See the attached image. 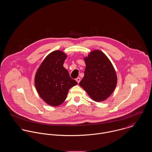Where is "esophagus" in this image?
Wrapping results in <instances>:
<instances>
[{
    "label": "esophagus",
    "mask_w": 152,
    "mask_h": 152,
    "mask_svg": "<svg viewBox=\"0 0 152 152\" xmlns=\"http://www.w3.org/2000/svg\"><path fill=\"white\" fill-rule=\"evenodd\" d=\"M76 81H77V82L79 84V83H80V81H81V78H80V77H78V78L76 79Z\"/></svg>",
    "instance_id": "34e87169"
}]
</instances>
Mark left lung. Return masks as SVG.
Returning <instances> with one entry per match:
<instances>
[{
    "mask_svg": "<svg viewBox=\"0 0 152 152\" xmlns=\"http://www.w3.org/2000/svg\"><path fill=\"white\" fill-rule=\"evenodd\" d=\"M84 60V77L79 84L92 100L103 101L112 94L116 86L115 70L107 56L98 50L91 52Z\"/></svg>",
    "mask_w": 152,
    "mask_h": 152,
    "instance_id": "left-lung-1",
    "label": "left lung"
}]
</instances>
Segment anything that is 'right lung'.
I'll return each instance as SVG.
<instances>
[{
	"mask_svg": "<svg viewBox=\"0 0 152 152\" xmlns=\"http://www.w3.org/2000/svg\"><path fill=\"white\" fill-rule=\"evenodd\" d=\"M66 55L57 50L49 54L38 68L34 79L40 97L48 105L57 107L65 101L69 89L77 85L63 66Z\"/></svg>",
	"mask_w": 152,
	"mask_h": 152,
	"instance_id": "1",
	"label": "right lung"
}]
</instances>
